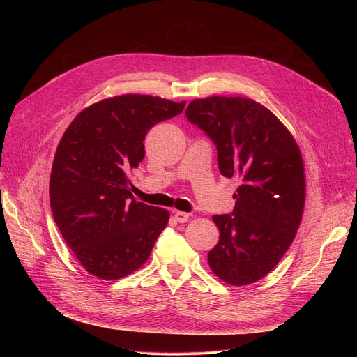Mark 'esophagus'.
Returning a JSON list of instances; mask_svg holds the SVG:
<instances>
[{
	"label": "esophagus",
	"instance_id": "1",
	"mask_svg": "<svg viewBox=\"0 0 357 357\" xmlns=\"http://www.w3.org/2000/svg\"><path fill=\"white\" fill-rule=\"evenodd\" d=\"M175 219H176L178 223H185L189 219V213H186V212H176L175 213Z\"/></svg>",
	"mask_w": 357,
	"mask_h": 357
}]
</instances>
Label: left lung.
Wrapping results in <instances>:
<instances>
[{"mask_svg": "<svg viewBox=\"0 0 357 357\" xmlns=\"http://www.w3.org/2000/svg\"><path fill=\"white\" fill-rule=\"evenodd\" d=\"M185 113L216 145L220 174L240 181L234 211L213 216L220 236L208 252L209 266L227 284L256 282L280 263L302 219L299 148L284 124L251 98H197Z\"/></svg>", "mask_w": 357, "mask_h": 357, "instance_id": "left-lung-1", "label": "left lung"}]
</instances>
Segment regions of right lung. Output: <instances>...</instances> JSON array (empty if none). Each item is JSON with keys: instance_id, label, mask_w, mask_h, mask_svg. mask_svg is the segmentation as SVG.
<instances>
[{"instance_id": "right-lung-1", "label": "right lung", "mask_w": 357, "mask_h": 357, "mask_svg": "<svg viewBox=\"0 0 357 357\" xmlns=\"http://www.w3.org/2000/svg\"><path fill=\"white\" fill-rule=\"evenodd\" d=\"M186 101L145 94L105 98L65 131L49 181L50 209L80 264L101 280H119L149 257L169 212L135 202L127 174L145 155L155 124L182 113Z\"/></svg>"}]
</instances>
